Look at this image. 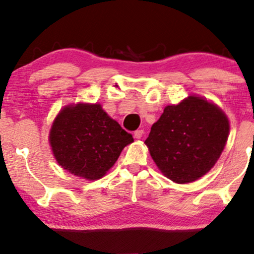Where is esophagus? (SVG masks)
Masks as SVG:
<instances>
[{
    "label": "esophagus",
    "instance_id": "obj_1",
    "mask_svg": "<svg viewBox=\"0 0 254 254\" xmlns=\"http://www.w3.org/2000/svg\"><path fill=\"white\" fill-rule=\"evenodd\" d=\"M143 134H144V130H137V131H134L133 137L136 138V139H140V138L143 137Z\"/></svg>",
    "mask_w": 254,
    "mask_h": 254
}]
</instances>
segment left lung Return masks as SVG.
Returning <instances> with one entry per match:
<instances>
[{
  "instance_id": "8db88e82",
  "label": "left lung",
  "mask_w": 254,
  "mask_h": 254,
  "mask_svg": "<svg viewBox=\"0 0 254 254\" xmlns=\"http://www.w3.org/2000/svg\"><path fill=\"white\" fill-rule=\"evenodd\" d=\"M229 132V120L221 109L201 97L189 96L164 109L145 144L163 175L185 184L213 168Z\"/></svg>"
}]
</instances>
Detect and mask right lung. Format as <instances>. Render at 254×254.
<instances>
[{
    "instance_id": "obj_1",
    "label": "right lung",
    "mask_w": 254,
    "mask_h": 254,
    "mask_svg": "<svg viewBox=\"0 0 254 254\" xmlns=\"http://www.w3.org/2000/svg\"><path fill=\"white\" fill-rule=\"evenodd\" d=\"M49 142L57 163L86 181L105 176L132 134L108 116L101 104L63 108L51 125Z\"/></svg>"
}]
</instances>
